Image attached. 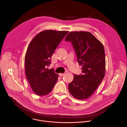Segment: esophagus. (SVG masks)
<instances>
[{
	"mask_svg": "<svg viewBox=\"0 0 127 127\" xmlns=\"http://www.w3.org/2000/svg\"><path fill=\"white\" fill-rule=\"evenodd\" d=\"M59 76H64V73H59Z\"/></svg>",
	"mask_w": 127,
	"mask_h": 127,
	"instance_id": "1",
	"label": "esophagus"
}]
</instances>
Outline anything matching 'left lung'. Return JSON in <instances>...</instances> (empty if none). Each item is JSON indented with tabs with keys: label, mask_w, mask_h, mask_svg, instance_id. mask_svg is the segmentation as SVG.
Returning <instances> with one entry per match:
<instances>
[{
	"label": "left lung",
	"mask_w": 127,
	"mask_h": 127,
	"mask_svg": "<svg viewBox=\"0 0 127 127\" xmlns=\"http://www.w3.org/2000/svg\"><path fill=\"white\" fill-rule=\"evenodd\" d=\"M65 40L72 42L83 74H74L73 80L68 85V91L74 98L85 100L92 95L105 76L104 47L101 41L89 32H70Z\"/></svg>",
	"instance_id": "left-lung-1"
}]
</instances>
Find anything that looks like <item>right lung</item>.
<instances>
[{"mask_svg": "<svg viewBox=\"0 0 127 127\" xmlns=\"http://www.w3.org/2000/svg\"><path fill=\"white\" fill-rule=\"evenodd\" d=\"M67 31H42L30 42L25 56V71L33 91L38 96L51 92L59 77L53 68L48 69L51 58Z\"/></svg>", "mask_w": 127, "mask_h": 127, "instance_id": "obj_1", "label": "right lung"}]
</instances>
